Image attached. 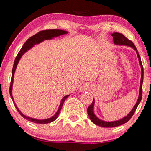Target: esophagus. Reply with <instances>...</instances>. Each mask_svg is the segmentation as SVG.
<instances>
[{
    "mask_svg": "<svg viewBox=\"0 0 151 151\" xmlns=\"http://www.w3.org/2000/svg\"><path fill=\"white\" fill-rule=\"evenodd\" d=\"M85 87H86L85 84H81V86H80V88H80V91H83L84 89H85Z\"/></svg>",
    "mask_w": 151,
    "mask_h": 151,
    "instance_id": "1",
    "label": "esophagus"
}]
</instances>
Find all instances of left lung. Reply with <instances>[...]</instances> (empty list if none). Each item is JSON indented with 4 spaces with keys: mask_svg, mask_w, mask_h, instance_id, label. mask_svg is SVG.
I'll use <instances>...</instances> for the list:
<instances>
[{
    "mask_svg": "<svg viewBox=\"0 0 151 151\" xmlns=\"http://www.w3.org/2000/svg\"><path fill=\"white\" fill-rule=\"evenodd\" d=\"M112 37H113V41H114V44L116 45H123V46H127V47H130L133 48V49L136 51L137 55V57L139 58V64L140 65V68H141V78H140V90H139V97H138L137 101L135 105L134 106L133 108L131 110V111L129 112V114H127V116H125L123 118L121 119L120 120H118V121H111V122H109V121H104L101 120L100 119H99L95 114L94 113V99H93V103H91L90 106L88 107L87 109V112L89 116V118L91 120V121L93 122L94 124H95L96 125H98L99 127H106V128H111V127H118L120 126V125L123 124L124 123H126L127 122H128L131 119V117L133 115L135 111L137 108L138 105H139L140 101H141L142 99V82H143V75H144V71H143V67H142V65L141 63V59H140V55L138 52V51L137 50V48L135 47L134 45L133 44L131 40H129L127 39L124 36L121 34V33H119V32H114L111 34Z\"/></svg>",
    "mask_w": 151,
    "mask_h": 151,
    "instance_id": "1",
    "label": "left lung"
}]
</instances>
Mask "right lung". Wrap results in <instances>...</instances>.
Returning a JSON list of instances; mask_svg holds the SVG:
<instances>
[{
	"instance_id": "add662e5",
	"label": "right lung",
	"mask_w": 151,
	"mask_h": 151,
	"mask_svg": "<svg viewBox=\"0 0 151 151\" xmlns=\"http://www.w3.org/2000/svg\"><path fill=\"white\" fill-rule=\"evenodd\" d=\"M68 32L65 31V30H42V31H40L37 34L33 35L32 37H30L29 39H28L24 45L22 46V47L21 48V49L19 51V52L18 53V55L17 56L16 58L14 60V65H13V68H12V77H11V86H10V89H9V92H10V95H11V99H12V101L14 102V106L16 107V109H17L18 112H19L20 115H21L23 118L25 119L28 120V121H31L32 122H35V123H37V124H47V123H50V122H52L55 121L56 119H57V117L58 116V114L60 113V111L61 109H62V106L63 105L64 102L65 101L66 99L69 95H66L63 97L62 99V100L60 101L59 107H58V109L57 112L55 114L54 116H52V117L48 119H42V120H39V119H33L31 118V117H29L25 116L24 114H23L20 112V110L18 109L17 106L16 105V104L14 103V99L13 96H12V85H13V80H14V73L15 70H16L17 66L19 64V62L20 58L22 57L25 52H27L28 50H30V48H32L34 45L39 44V43L42 42V41H44L45 40H50L52 39L54 37H59L60 35H66L67 34Z\"/></svg>"
}]
</instances>
